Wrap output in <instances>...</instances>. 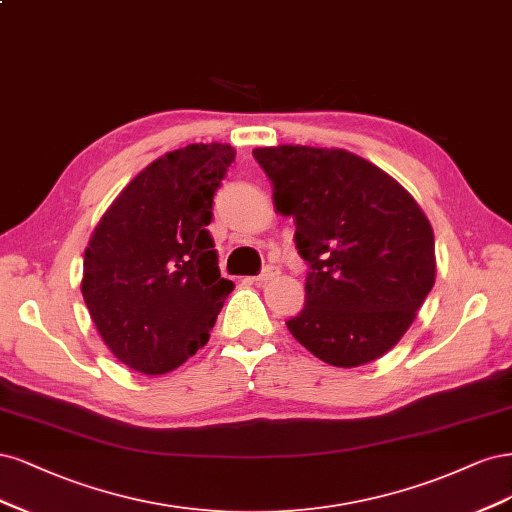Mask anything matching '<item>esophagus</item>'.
I'll return each mask as SVG.
<instances>
[{
  "mask_svg": "<svg viewBox=\"0 0 512 512\" xmlns=\"http://www.w3.org/2000/svg\"><path fill=\"white\" fill-rule=\"evenodd\" d=\"M278 274H280V270H278L276 266H268V268H263V270H261L253 280H255V283L263 285V283H270V280L278 278Z\"/></svg>",
  "mask_w": 512,
  "mask_h": 512,
  "instance_id": "34e87169",
  "label": "esophagus"
}]
</instances>
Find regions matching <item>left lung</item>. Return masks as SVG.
<instances>
[{
  "mask_svg": "<svg viewBox=\"0 0 512 512\" xmlns=\"http://www.w3.org/2000/svg\"><path fill=\"white\" fill-rule=\"evenodd\" d=\"M276 212L293 217L308 263L291 336L329 366L355 368L391 351L434 287V232L412 195L342 148H255Z\"/></svg>",
  "mask_w": 512,
  "mask_h": 512,
  "instance_id": "obj_1",
  "label": "left lung"
}]
</instances>
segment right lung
I'll use <instances>...</instances> for the list:
<instances>
[{
    "mask_svg": "<svg viewBox=\"0 0 512 512\" xmlns=\"http://www.w3.org/2000/svg\"><path fill=\"white\" fill-rule=\"evenodd\" d=\"M236 151L189 144L144 168L85 251L82 298L102 340L142 374H166L208 342L234 283L208 232L212 197Z\"/></svg>",
    "mask_w": 512,
    "mask_h": 512,
    "instance_id": "1",
    "label": "right lung"
}]
</instances>
